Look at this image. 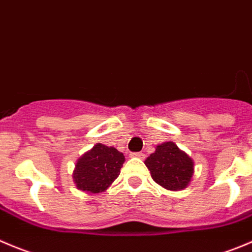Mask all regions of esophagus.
Wrapping results in <instances>:
<instances>
[{
  "instance_id": "34e87169",
  "label": "esophagus",
  "mask_w": 252,
  "mask_h": 252,
  "mask_svg": "<svg viewBox=\"0 0 252 252\" xmlns=\"http://www.w3.org/2000/svg\"><path fill=\"white\" fill-rule=\"evenodd\" d=\"M131 158H145V154L144 153H131L130 154Z\"/></svg>"
}]
</instances>
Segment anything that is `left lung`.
<instances>
[{"label":"left lung","mask_w":252,"mask_h":252,"mask_svg":"<svg viewBox=\"0 0 252 252\" xmlns=\"http://www.w3.org/2000/svg\"><path fill=\"white\" fill-rule=\"evenodd\" d=\"M145 165L153 180L168 191L186 188L193 176V160L172 141L156 146L155 153L145 160Z\"/></svg>","instance_id":"1"}]
</instances>
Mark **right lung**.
Returning a JSON list of instances; mask_svg holds the SVG:
<instances>
[{
    "mask_svg": "<svg viewBox=\"0 0 252 252\" xmlns=\"http://www.w3.org/2000/svg\"><path fill=\"white\" fill-rule=\"evenodd\" d=\"M124 161L116 148L96 144L77 160L72 172L75 185L87 193L104 192L119 176Z\"/></svg>",
    "mask_w": 252,
    "mask_h": 252,
    "instance_id": "1",
    "label": "right lung"
}]
</instances>
